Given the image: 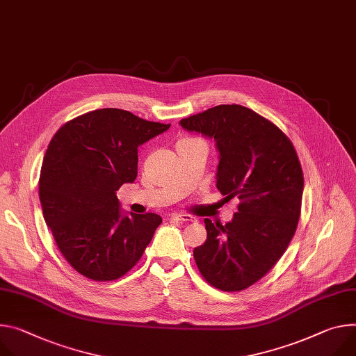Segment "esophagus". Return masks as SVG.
I'll return each instance as SVG.
<instances>
[{"label":"esophagus","instance_id":"obj_1","mask_svg":"<svg viewBox=\"0 0 356 356\" xmlns=\"http://www.w3.org/2000/svg\"><path fill=\"white\" fill-rule=\"evenodd\" d=\"M175 218H176V220H179V221H183V222H187V221H195V220H196V217L188 216V214H177V216H175Z\"/></svg>","mask_w":356,"mask_h":356}]
</instances>
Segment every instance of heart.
<instances>
[{
    "mask_svg": "<svg viewBox=\"0 0 356 356\" xmlns=\"http://www.w3.org/2000/svg\"><path fill=\"white\" fill-rule=\"evenodd\" d=\"M184 140H191V139H184Z\"/></svg>",
    "mask_w": 356,
    "mask_h": 356,
    "instance_id": "b5f03b06",
    "label": "heart"
}]
</instances>
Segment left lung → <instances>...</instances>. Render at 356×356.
<instances>
[{
    "label": "left lung",
    "instance_id": "left-lung-1",
    "mask_svg": "<svg viewBox=\"0 0 356 356\" xmlns=\"http://www.w3.org/2000/svg\"><path fill=\"white\" fill-rule=\"evenodd\" d=\"M180 124L214 139L217 188L240 200L230 222L204 220L207 240L193 251L196 264L213 286L245 289L277 264L297 230L304 190L297 152L274 123L241 105H218Z\"/></svg>",
    "mask_w": 356,
    "mask_h": 356
}]
</instances>
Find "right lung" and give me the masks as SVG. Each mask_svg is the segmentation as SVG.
I'll list each match as a JSON object with an SVG mask.
<instances>
[{"instance_id":"right-lung-1","label":"right lung","mask_w":356,"mask_h":356,"mask_svg":"<svg viewBox=\"0 0 356 356\" xmlns=\"http://www.w3.org/2000/svg\"><path fill=\"white\" fill-rule=\"evenodd\" d=\"M169 127L105 108L67 122L49 142L40 175L44 218L62 255L86 278H120L152 241L161 217L123 213L116 191L138 176V147Z\"/></svg>"}]
</instances>
